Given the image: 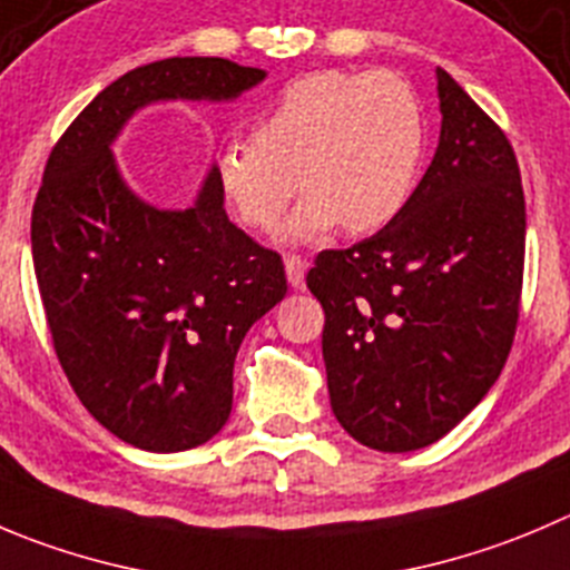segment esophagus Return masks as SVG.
I'll use <instances>...</instances> for the list:
<instances>
[{
	"instance_id": "esophagus-1",
	"label": "esophagus",
	"mask_w": 570,
	"mask_h": 570,
	"mask_svg": "<svg viewBox=\"0 0 570 570\" xmlns=\"http://www.w3.org/2000/svg\"><path fill=\"white\" fill-rule=\"evenodd\" d=\"M285 274H288V285H291V288L302 291V288H305L307 263L302 257H296V254H291V257H285Z\"/></svg>"
}]
</instances>
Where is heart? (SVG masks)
<instances>
[{
    "label": "heart",
    "mask_w": 570,
    "mask_h": 570,
    "mask_svg": "<svg viewBox=\"0 0 570 570\" xmlns=\"http://www.w3.org/2000/svg\"><path fill=\"white\" fill-rule=\"evenodd\" d=\"M425 117L392 72L322 69L291 80L252 119V142L232 139L215 181L248 229L271 232L296 189L307 195L285 229L296 243L344 224L350 235L386 229L420 184Z\"/></svg>",
    "instance_id": "b5f03b06"
}]
</instances>
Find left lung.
Masks as SVG:
<instances>
[{
    "instance_id": "left-lung-1",
    "label": "left lung",
    "mask_w": 570,
    "mask_h": 570,
    "mask_svg": "<svg viewBox=\"0 0 570 570\" xmlns=\"http://www.w3.org/2000/svg\"><path fill=\"white\" fill-rule=\"evenodd\" d=\"M442 131L394 224L322 252L307 288L324 307L330 405L383 453L433 444L484 400L518 327L525 204L514 150L436 69Z\"/></svg>"
}]
</instances>
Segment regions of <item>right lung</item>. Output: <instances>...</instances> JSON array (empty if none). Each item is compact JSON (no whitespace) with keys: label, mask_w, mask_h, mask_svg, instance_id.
I'll return each mask as SVG.
<instances>
[{"label":"right lung","mask_w":570,"mask_h":570,"mask_svg":"<svg viewBox=\"0 0 570 570\" xmlns=\"http://www.w3.org/2000/svg\"><path fill=\"white\" fill-rule=\"evenodd\" d=\"M265 75L226 58L139 67L47 161L30 237L52 344L86 411L139 451H189L226 425L237 350L288 279L279 254L229 220L215 165L187 209H161L134 193L114 142L154 102H229Z\"/></svg>","instance_id":"obj_1"}]
</instances>
